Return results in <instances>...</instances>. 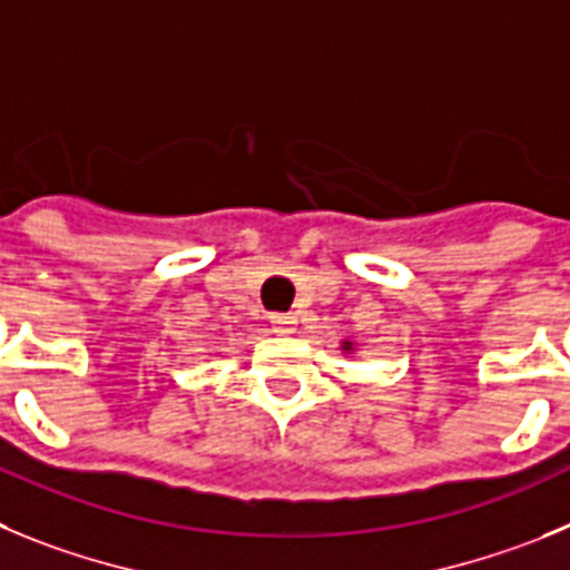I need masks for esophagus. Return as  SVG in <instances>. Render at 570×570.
I'll return each instance as SVG.
<instances>
[{"label":"esophagus","instance_id":"34e87169","mask_svg":"<svg viewBox=\"0 0 570 570\" xmlns=\"http://www.w3.org/2000/svg\"><path fill=\"white\" fill-rule=\"evenodd\" d=\"M269 323H273V332H278V335H292L297 326V317L292 312H275V315H269Z\"/></svg>","mask_w":570,"mask_h":570}]
</instances>
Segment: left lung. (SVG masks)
<instances>
[{"mask_svg":"<svg viewBox=\"0 0 570 570\" xmlns=\"http://www.w3.org/2000/svg\"><path fill=\"white\" fill-rule=\"evenodd\" d=\"M343 348H352V343H343Z\"/></svg>","mask_w":570,"mask_h":570,"instance_id":"obj_1","label":"left lung"}]
</instances>
